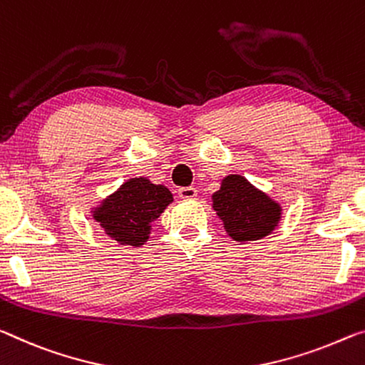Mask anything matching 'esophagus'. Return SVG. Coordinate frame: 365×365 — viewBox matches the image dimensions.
Segmentation results:
<instances>
[{
	"mask_svg": "<svg viewBox=\"0 0 365 365\" xmlns=\"http://www.w3.org/2000/svg\"><path fill=\"white\" fill-rule=\"evenodd\" d=\"M196 195H198V192H196V188L193 187H185L178 190V196H180L182 200H195Z\"/></svg>",
	"mask_w": 365,
	"mask_h": 365,
	"instance_id": "1",
	"label": "esophagus"
}]
</instances>
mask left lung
<instances>
[{
  "mask_svg": "<svg viewBox=\"0 0 365 365\" xmlns=\"http://www.w3.org/2000/svg\"><path fill=\"white\" fill-rule=\"evenodd\" d=\"M212 210L224 222L225 232L237 242L259 240L281 221L282 207L242 175L222 178L212 195Z\"/></svg>",
  "mask_w": 365,
  "mask_h": 365,
  "instance_id": "left-lung-1",
  "label": "left lung"
}]
</instances>
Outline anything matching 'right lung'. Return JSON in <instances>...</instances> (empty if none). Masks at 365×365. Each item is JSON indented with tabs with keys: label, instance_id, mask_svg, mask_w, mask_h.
I'll return each instance as SVG.
<instances>
[{
	"label": "right lung",
	"instance_id": "add662e5",
	"mask_svg": "<svg viewBox=\"0 0 365 365\" xmlns=\"http://www.w3.org/2000/svg\"><path fill=\"white\" fill-rule=\"evenodd\" d=\"M172 201L164 185H154L146 177L130 178L94 207L92 217L117 244L141 247L149 239L151 224Z\"/></svg>",
	"mask_w": 365,
	"mask_h": 365
}]
</instances>
